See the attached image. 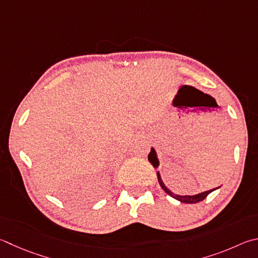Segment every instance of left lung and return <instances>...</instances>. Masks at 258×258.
<instances>
[{
  "instance_id": "left-lung-1",
  "label": "left lung",
  "mask_w": 258,
  "mask_h": 258,
  "mask_svg": "<svg viewBox=\"0 0 258 258\" xmlns=\"http://www.w3.org/2000/svg\"><path fill=\"white\" fill-rule=\"evenodd\" d=\"M148 159H149V161L152 163V166L154 168H157L159 166V160H158V158H157V153H156V151H154L153 148H151V152L149 153ZM157 176H158V180H159V184H160V186H161V188L165 190L168 195H170L171 198H174V199H176L178 201H180L181 203H187V204L199 203V202H201V201H203L204 199H207V196L211 193V191H213L214 189H217V188H213V189L203 191V193L196 194V195H193V196H190V195H185V196L176 195V194L172 193V191H170L169 189H168L167 187L165 186V184H163L162 180H161V177H160V174H159V172H157Z\"/></svg>"
}]
</instances>
